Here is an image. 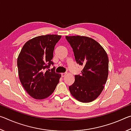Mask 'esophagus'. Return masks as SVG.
I'll return each instance as SVG.
<instances>
[{"label":"esophagus","mask_w":131,"mask_h":131,"mask_svg":"<svg viewBox=\"0 0 131 131\" xmlns=\"http://www.w3.org/2000/svg\"><path fill=\"white\" fill-rule=\"evenodd\" d=\"M66 75V73H61V76L62 77H64Z\"/></svg>","instance_id":"1"}]
</instances>
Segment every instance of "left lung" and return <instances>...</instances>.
Listing matches in <instances>:
<instances>
[{
    "label": "left lung",
    "mask_w": 131,
    "mask_h": 131,
    "mask_svg": "<svg viewBox=\"0 0 131 131\" xmlns=\"http://www.w3.org/2000/svg\"><path fill=\"white\" fill-rule=\"evenodd\" d=\"M76 62L83 67L80 75L69 86L70 94L81 102H91L102 92L108 74V58L98 42L83 36H66Z\"/></svg>",
    "instance_id": "left-lung-1"
}]
</instances>
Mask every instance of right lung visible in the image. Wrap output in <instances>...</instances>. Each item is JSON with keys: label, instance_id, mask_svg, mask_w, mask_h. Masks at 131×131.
Here are the masks:
<instances>
[{"label": "right lung", "instance_id": "add662e5", "mask_svg": "<svg viewBox=\"0 0 131 131\" xmlns=\"http://www.w3.org/2000/svg\"><path fill=\"white\" fill-rule=\"evenodd\" d=\"M61 38L57 35L35 37L24 44L17 59L19 80L30 96L45 99L51 95L59 81L61 74L49 68L55 46Z\"/></svg>", "mask_w": 131, "mask_h": 131}]
</instances>
